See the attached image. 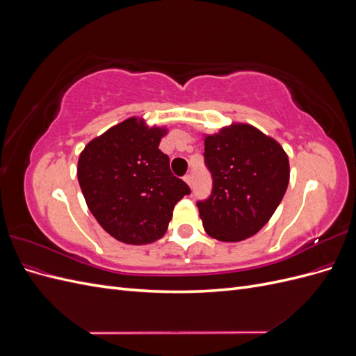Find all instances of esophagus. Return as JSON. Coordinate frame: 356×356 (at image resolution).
Returning <instances> with one entry per match:
<instances>
[{
	"label": "esophagus",
	"mask_w": 356,
	"mask_h": 356,
	"mask_svg": "<svg viewBox=\"0 0 356 356\" xmlns=\"http://www.w3.org/2000/svg\"><path fill=\"white\" fill-rule=\"evenodd\" d=\"M184 181H186L187 184L191 187V184H193V178H191V175H190V174H187V175L184 177Z\"/></svg>",
	"instance_id": "obj_1"
}]
</instances>
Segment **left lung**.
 Returning <instances> with one entry per match:
<instances>
[{
	"instance_id": "8db88e82",
	"label": "left lung",
	"mask_w": 356,
	"mask_h": 356,
	"mask_svg": "<svg viewBox=\"0 0 356 356\" xmlns=\"http://www.w3.org/2000/svg\"><path fill=\"white\" fill-rule=\"evenodd\" d=\"M212 195L197 202L203 229L221 242H241L272 218L289 182L282 145L248 123H232L203 135Z\"/></svg>"
}]
</instances>
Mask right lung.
<instances>
[{
	"instance_id": "right-lung-1",
	"label": "right lung",
	"mask_w": 356,
	"mask_h": 356,
	"mask_svg": "<svg viewBox=\"0 0 356 356\" xmlns=\"http://www.w3.org/2000/svg\"><path fill=\"white\" fill-rule=\"evenodd\" d=\"M165 126L129 117L93 138L79 157L77 177L93 217L114 239L147 245L168 230L175 204L190 195L159 149Z\"/></svg>"
}]
</instances>
